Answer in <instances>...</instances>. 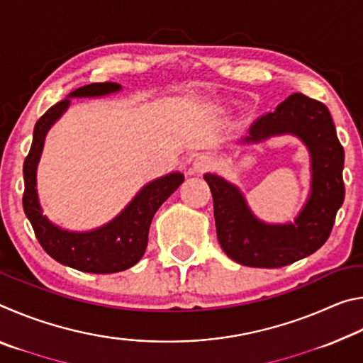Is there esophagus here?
<instances>
[{
    "label": "esophagus",
    "instance_id": "esophagus-1",
    "mask_svg": "<svg viewBox=\"0 0 363 363\" xmlns=\"http://www.w3.org/2000/svg\"><path fill=\"white\" fill-rule=\"evenodd\" d=\"M192 167L196 173H205V171L214 167V160L211 155H208V153H200V155L195 157Z\"/></svg>",
    "mask_w": 363,
    "mask_h": 363
}]
</instances>
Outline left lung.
I'll use <instances>...</instances> for the list:
<instances>
[{"instance_id": "8db88e82", "label": "left lung", "mask_w": 363, "mask_h": 363, "mask_svg": "<svg viewBox=\"0 0 363 363\" xmlns=\"http://www.w3.org/2000/svg\"><path fill=\"white\" fill-rule=\"evenodd\" d=\"M285 133L303 139L312 157V194L294 224H262L251 214L237 187L216 174H205L213 194L220 248L242 266L284 267L315 253L328 240L344 201V149L328 107L294 93L274 112L256 120L243 143H261Z\"/></svg>"}]
</instances>
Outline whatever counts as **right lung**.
I'll return each mask as SVG.
<instances>
[{
	"mask_svg": "<svg viewBox=\"0 0 363 363\" xmlns=\"http://www.w3.org/2000/svg\"><path fill=\"white\" fill-rule=\"evenodd\" d=\"M116 83H93L73 91L70 97H94L118 91ZM70 101L62 99L40 116L33 130V143L23 162V211L32 224L43 250L64 266L89 274H113L133 267L144 256L153 214L163 201L181 186L184 176L173 173L150 182L136 195L118 218L93 232H67L43 216L36 196V164L49 128Z\"/></svg>",
	"mask_w": 363,
	"mask_h": 363,
	"instance_id": "add662e5",
	"label": "right lung"
}]
</instances>
